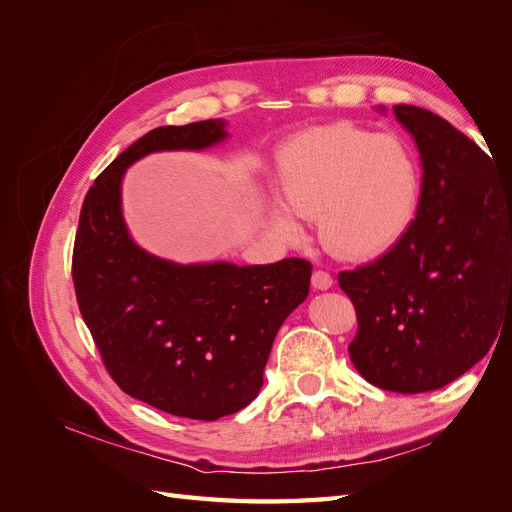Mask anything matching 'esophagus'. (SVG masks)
Here are the masks:
<instances>
[{
    "label": "esophagus",
    "mask_w": 512,
    "mask_h": 512,
    "mask_svg": "<svg viewBox=\"0 0 512 512\" xmlns=\"http://www.w3.org/2000/svg\"><path fill=\"white\" fill-rule=\"evenodd\" d=\"M312 286H314L316 290H329V288L333 286L331 273L322 271V269H316V271L312 273Z\"/></svg>",
    "instance_id": "esophagus-1"
}]
</instances>
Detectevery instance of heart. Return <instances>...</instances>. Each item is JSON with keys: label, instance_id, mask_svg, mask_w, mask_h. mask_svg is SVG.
<instances>
[{"label": "heart", "instance_id": "b5f03b06", "mask_svg": "<svg viewBox=\"0 0 512 512\" xmlns=\"http://www.w3.org/2000/svg\"><path fill=\"white\" fill-rule=\"evenodd\" d=\"M282 194L299 218H320V241L339 258L378 256L406 235L421 196V173L408 145L350 121L303 132L280 158ZM273 226L297 239L301 228L286 209Z\"/></svg>", "mask_w": 512, "mask_h": 512}]
</instances>
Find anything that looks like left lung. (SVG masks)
Returning a JSON list of instances; mask_svg holds the SVG:
<instances>
[{
  "label": "left lung",
  "instance_id": "1",
  "mask_svg": "<svg viewBox=\"0 0 512 512\" xmlns=\"http://www.w3.org/2000/svg\"><path fill=\"white\" fill-rule=\"evenodd\" d=\"M395 117L421 151L416 218L389 252L337 275L359 329L348 346L378 389H442L478 363L512 314V181L427 108Z\"/></svg>",
  "mask_w": 512,
  "mask_h": 512
}]
</instances>
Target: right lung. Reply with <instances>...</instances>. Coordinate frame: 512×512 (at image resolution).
<instances>
[{"mask_svg":"<svg viewBox=\"0 0 512 512\" xmlns=\"http://www.w3.org/2000/svg\"><path fill=\"white\" fill-rule=\"evenodd\" d=\"M222 121L162 126L138 138L91 185L74 237L76 301L123 393L162 412L215 421L258 395L273 339L305 301L312 262L173 265L143 252L121 218L126 168L162 149H203Z\"/></svg>","mask_w":512,"mask_h":512,"instance_id":"1","label":"right lung"}]
</instances>
